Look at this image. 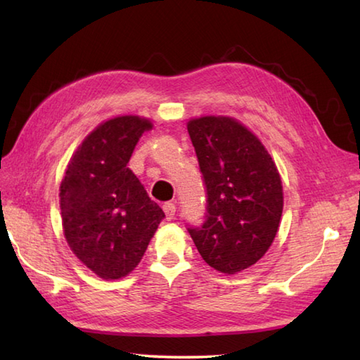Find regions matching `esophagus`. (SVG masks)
<instances>
[{
	"instance_id": "esophagus-1",
	"label": "esophagus",
	"mask_w": 360,
	"mask_h": 360,
	"mask_svg": "<svg viewBox=\"0 0 360 360\" xmlns=\"http://www.w3.org/2000/svg\"><path fill=\"white\" fill-rule=\"evenodd\" d=\"M163 211H165L167 221H172V219L175 217V205H174V203L166 202V203L163 205Z\"/></svg>"
}]
</instances>
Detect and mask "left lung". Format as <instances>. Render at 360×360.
<instances>
[{
	"instance_id": "left-lung-1",
	"label": "left lung",
	"mask_w": 360,
	"mask_h": 360,
	"mask_svg": "<svg viewBox=\"0 0 360 360\" xmlns=\"http://www.w3.org/2000/svg\"><path fill=\"white\" fill-rule=\"evenodd\" d=\"M188 134L207 191L205 221L188 231L208 266L233 275L272 245L283 212L280 174L259 139L231 118L193 120Z\"/></svg>"
}]
</instances>
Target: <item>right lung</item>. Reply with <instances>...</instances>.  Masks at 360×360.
Instances as JSON below:
<instances>
[{
	"instance_id": "1",
	"label": "right lung",
	"mask_w": 360,
	"mask_h": 360,
	"mask_svg": "<svg viewBox=\"0 0 360 360\" xmlns=\"http://www.w3.org/2000/svg\"><path fill=\"white\" fill-rule=\"evenodd\" d=\"M148 120L118 116L79 146L60 185L65 238L77 258L104 280H118L141 261L165 212L127 163Z\"/></svg>"
}]
</instances>
